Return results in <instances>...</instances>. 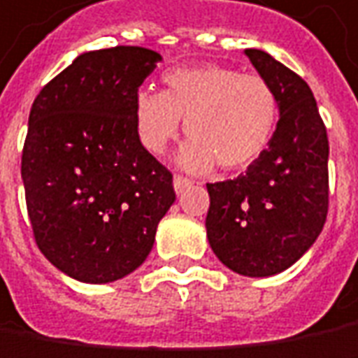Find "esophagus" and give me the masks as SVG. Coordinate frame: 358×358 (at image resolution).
Here are the masks:
<instances>
[{
    "mask_svg": "<svg viewBox=\"0 0 358 358\" xmlns=\"http://www.w3.org/2000/svg\"><path fill=\"white\" fill-rule=\"evenodd\" d=\"M191 185V181L187 179V177H183V175H175L173 177V187H175V191L177 193H183L185 189Z\"/></svg>",
    "mask_w": 358,
    "mask_h": 358,
    "instance_id": "esophagus-1",
    "label": "esophagus"
}]
</instances>
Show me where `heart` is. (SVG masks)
Segmentation results:
<instances>
[{
  "label": "heart",
  "mask_w": 358,
  "mask_h": 358,
  "mask_svg": "<svg viewBox=\"0 0 358 358\" xmlns=\"http://www.w3.org/2000/svg\"><path fill=\"white\" fill-rule=\"evenodd\" d=\"M163 92L141 88L134 96V124L150 153H163L185 120L179 162L191 171L244 169L270 145L280 102L272 84L220 64L173 69L163 74Z\"/></svg>",
  "instance_id": "heart-1"
}]
</instances>
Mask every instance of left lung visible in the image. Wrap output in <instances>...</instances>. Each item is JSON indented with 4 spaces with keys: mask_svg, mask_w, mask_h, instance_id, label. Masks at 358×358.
Masks as SVG:
<instances>
[{
    "mask_svg": "<svg viewBox=\"0 0 358 358\" xmlns=\"http://www.w3.org/2000/svg\"><path fill=\"white\" fill-rule=\"evenodd\" d=\"M272 84L280 120L246 173L207 183V236L218 260L250 278L296 264L323 230L329 208V140L308 83L260 49H246Z\"/></svg>",
    "mask_w": 358,
    "mask_h": 358,
    "instance_id": "left-lung-1",
    "label": "left lung"
}]
</instances>
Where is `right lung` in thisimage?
<instances>
[{
	"label": "right lung",
	"instance_id": "1",
	"mask_svg": "<svg viewBox=\"0 0 358 358\" xmlns=\"http://www.w3.org/2000/svg\"><path fill=\"white\" fill-rule=\"evenodd\" d=\"M159 61L143 47L84 52L31 106L21 155L31 229L45 258L78 282L134 272L173 205V175L134 124V96Z\"/></svg>",
	"mask_w": 358,
	"mask_h": 358
}]
</instances>
